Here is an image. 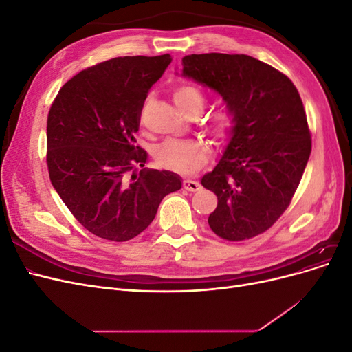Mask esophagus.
<instances>
[{
    "instance_id": "esophagus-1",
    "label": "esophagus",
    "mask_w": 352,
    "mask_h": 352,
    "mask_svg": "<svg viewBox=\"0 0 352 352\" xmlns=\"http://www.w3.org/2000/svg\"><path fill=\"white\" fill-rule=\"evenodd\" d=\"M184 189L189 190V192H197V190L201 189V185L198 182H195V180L185 179L184 180Z\"/></svg>"
}]
</instances>
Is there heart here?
<instances>
[{"label": "heart", "mask_w": 352, "mask_h": 352, "mask_svg": "<svg viewBox=\"0 0 352 352\" xmlns=\"http://www.w3.org/2000/svg\"><path fill=\"white\" fill-rule=\"evenodd\" d=\"M177 107L188 114H199L206 105V97L194 85H180L173 91ZM235 126V113L229 107H221L211 114L208 129L217 140H226ZM155 163L170 172L194 175L210 158L208 146L198 140H167L154 150Z\"/></svg>", "instance_id": "1"}]
</instances>
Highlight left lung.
<instances>
[{
  "label": "left lung",
  "mask_w": 352,
  "mask_h": 352,
  "mask_svg": "<svg viewBox=\"0 0 352 352\" xmlns=\"http://www.w3.org/2000/svg\"><path fill=\"white\" fill-rule=\"evenodd\" d=\"M180 74L216 91L235 113L221 158L201 179L217 195L208 225L226 241L257 236L289 206L310 158L300 94L283 73L245 54L186 56Z\"/></svg>",
  "instance_id": "obj_1"
}]
</instances>
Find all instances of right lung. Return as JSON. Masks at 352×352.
Wrapping results in <instances>:
<instances>
[{
	"label": "right lung",
	"instance_id": "obj_1",
	"mask_svg": "<svg viewBox=\"0 0 352 352\" xmlns=\"http://www.w3.org/2000/svg\"><path fill=\"white\" fill-rule=\"evenodd\" d=\"M170 63V54L102 61L63 85L50 109L51 184L80 225L102 239L138 236L162 199L182 188L179 175L145 167L148 154L135 140L146 94Z\"/></svg>",
	"mask_w": 352,
	"mask_h": 352
}]
</instances>
